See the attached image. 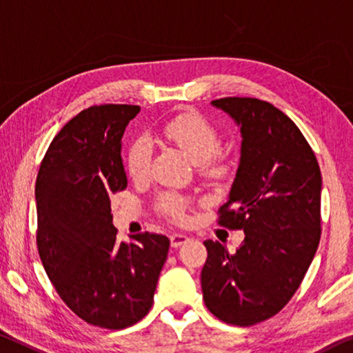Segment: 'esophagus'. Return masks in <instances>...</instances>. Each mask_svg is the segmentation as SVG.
<instances>
[{
  "label": "esophagus",
  "mask_w": 353,
  "mask_h": 353,
  "mask_svg": "<svg viewBox=\"0 0 353 353\" xmlns=\"http://www.w3.org/2000/svg\"><path fill=\"white\" fill-rule=\"evenodd\" d=\"M188 240H189V236L184 235V233H172V235H170V245H172V248L181 246L183 243H186Z\"/></svg>",
  "instance_id": "esophagus-1"
}]
</instances>
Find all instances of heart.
<instances>
[{
    "instance_id": "obj_1",
    "label": "heart",
    "mask_w": 353,
    "mask_h": 353,
    "mask_svg": "<svg viewBox=\"0 0 353 353\" xmlns=\"http://www.w3.org/2000/svg\"><path fill=\"white\" fill-rule=\"evenodd\" d=\"M162 134L170 142L188 154L194 164L199 165L203 175L221 178L229 172V158L219 151L221 135L207 118L199 113H181L162 126ZM151 154V142L146 137L135 139L126 154V170L132 180L139 181L148 175ZM159 210L169 218L183 221L186 216L188 200L176 192L162 194L158 200Z\"/></svg>"
}]
</instances>
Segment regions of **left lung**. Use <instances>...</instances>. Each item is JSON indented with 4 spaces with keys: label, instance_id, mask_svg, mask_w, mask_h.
Here are the masks:
<instances>
[{
    "label": "left lung",
    "instance_id": "obj_1",
    "mask_svg": "<svg viewBox=\"0 0 353 353\" xmlns=\"http://www.w3.org/2000/svg\"><path fill=\"white\" fill-rule=\"evenodd\" d=\"M235 120L241 156L219 225L245 232L235 252L203 243L202 292L225 323L251 327L283 309L300 287L321 241L322 175L296 124L254 97L211 102Z\"/></svg>",
    "mask_w": 353,
    "mask_h": 353
}]
</instances>
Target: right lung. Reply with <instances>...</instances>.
I'll list each match as a JSON object with an SVG mask.
<instances>
[{"mask_svg": "<svg viewBox=\"0 0 353 353\" xmlns=\"http://www.w3.org/2000/svg\"><path fill=\"white\" fill-rule=\"evenodd\" d=\"M139 105L85 108L48 146L36 180L37 251L61 300L90 325L121 330L153 306L170 240L118 243L110 195L128 186L121 137Z\"/></svg>", "mask_w": 353, "mask_h": 353, "instance_id": "1", "label": "right lung"}]
</instances>
